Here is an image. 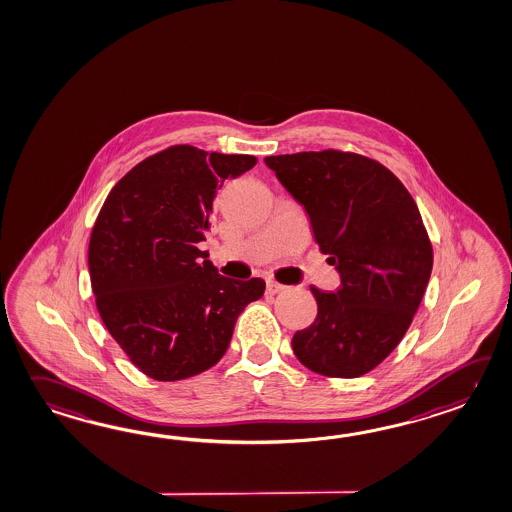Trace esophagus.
I'll return each instance as SVG.
<instances>
[{"label": "esophagus", "instance_id": "34e87169", "mask_svg": "<svg viewBox=\"0 0 512 512\" xmlns=\"http://www.w3.org/2000/svg\"><path fill=\"white\" fill-rule=\"evenodd\" d=\"M283 290V284L275 283V281H268V284H266V292H268L270 296H275V294H279V292H283Z\"/></svg>", "mask_w": 512, "mask_h": 512}]
</instances>
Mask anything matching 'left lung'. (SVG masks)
Instances as JSON below:
<instances>
[{
    "label": "left lung",
    "mask_w": 512,
    "mask_h": 512,
    "mask_svg": "<svg viewBox=\"0 0 512 512\" xmlns=\"http://www.w3.org/2000/svg\"><path fill=\"white\" fill-rule=\"evenodd\" d=\"M305 205L314 240L340 288L310 286L318 316L297 330V360L318 375L356 378L397 347L430 281L432 242L419 207L393 172L356 152L327 148L264 158Z\"/></svg>",
    "instance_id": "obj_1"
}]
</instances>
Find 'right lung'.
<instances>
[{
    "label": "right lung",
    "instance_id": "right-lung-1",
    "mask_svg": "<svg viewBox=\"0 0 512 512\" xmlns=\"http://www.w3.org/2000/svg\"><path fill=\"white\" fill-rule=\"evenodd\" d=\"M255 163L172 145L139 161L106 196L88 246L91 288L104 327L143 375L176 382L213 367L242 308L264 294L262 279L218 275L196 246L216 189Z\"/></svg>",
    "mask_w": 512,
    "mask_h": 512
}]
</instances>
